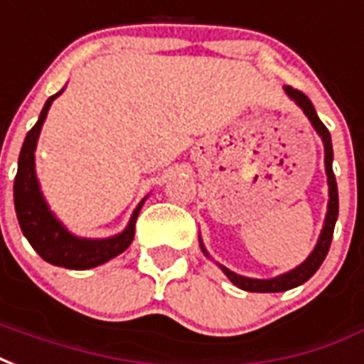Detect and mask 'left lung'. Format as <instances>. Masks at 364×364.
Masks as SVG:
<instances>
[{
  "label": "left lung",
  "mask_w": 364,
  "mask_h": 364,
  "mask_svg": "<svg viewBox=\"0 0 364 364\" xmlns=\"http://www.w3.org/2000/svg\"><path fill=\"white\" fill-rule=\"evenodd\" d=\"M285 92L291 100L297 102V106L305 112V115L311 119L312 127L316 129V133L322 136V142H324V166L326 173H328V187H330V200H328V214H326L324 228H322V233H320V239L314 250L311 252V257L306 258L305 262L301 266H297L295 270L287 272V274H282L278 278L272 279H250L245 278V276H237L235 272L223 268L225 276L245 291L250 293H278V291H287V289H293L297 285L305 284L306 279L314 276V272L318 270L320 264L324 262L326 255L330 250V243H332L333 237V225H336V220H338V183H336V175H333L332 169V160H333V150H332V139H330V131L326 129V125L318 119V115L312 107L311 100L306 98L305 94L293 88V86H285Z\"/></svg>",
  "instance_id": "obj_1"
}]
</instances>
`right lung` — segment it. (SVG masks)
Listing matches in <instances>:
<instances>
[{
  "label": "right lung",
  "instance_id": "right-lung-1",
  "mask_svg": "<svg viewBox=\"0 0 364 364\" xmlns=\"http://www.w3.org/2000/svg\"><path fill=\"white\" fill-rule=\"evenodd\" d=\"M59 94H53L48 98L44 109L40 114L36 125L26 133V139L18 154V169L13 185V196H15V212L24 237L28 239L32 249L44 258L46 262L69 270H88L94 266L107 262L109 258L117 257L129 245L133 243L134 223L141 206L134 210L133 218L129 222L127 230L115 237L107 239H79L71 235L61 223L53 218L48 208L44 196L40 193L36 173H34V150L38 141L40 129L44 125L48 109Z\"/></svg>",
  "mask_w": 364,
  "mask_h": 364
}]
</instances>
